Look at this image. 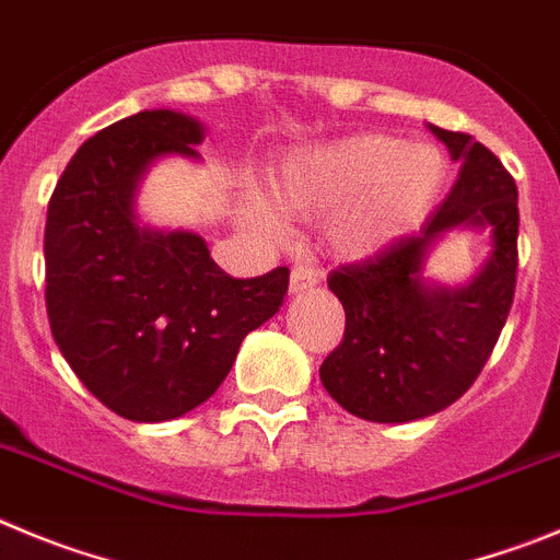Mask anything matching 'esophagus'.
<instances>
[{
    "label": "esophagus",
    "mask_w": 560,
    "mask_h": 560,
    "mask_svg": "<svg viewBox=\"0 0 560 560\" xmlns=\"http://www.w3.org/2000/svg\"><path fill=\"white\" fill-rule=\"evenodd\" d=\"M317 281H320V270L312 268V265H306V261H301V265H295L290 273V290L292 292L310 290V287H315Z\"/></svg>",
    "instance_id": "esophagus-1"
}]
</instances>
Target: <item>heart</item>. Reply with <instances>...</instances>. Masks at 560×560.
<instances>
[{"label":"heart","mask_w":560,"mask_h":560,"mask_svg":"<svg viewBox=\"0 0 560 560\" xmlns=\"http://www.w3.org/2000/svg\"><path fill=\"white\" fill-rule=\"evenodd\" d=\"M446 175L441 153L410 148L393 136H351L306 150L281 164L270 180L273 198L299 211H331L329 240L349 256L385 248L410 231L438 198ZM254 218L273 225L256 206Z\"/></svg>","instance_id":"b5f03b06"}]
</instances>
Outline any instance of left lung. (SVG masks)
<instances>
[{
	"label": "left lung",
	"instance_id": "obj_1",
	"mask_svg": "<svg viewBox=\"0 0 560 560\" xmlns=\"http://www.w3.org/2000/svg\"><path fill=\"white\" fill-rule=\"evenodd\" d=\"M432 133L460 161L446 200L418 234L329 276L346 331L320 365V382L351 416L380 424L416 421L460 399L500 340L516 292V180L471 133ZM455 224H491L492 259L468 288H427L420 281L425 248Z\"/></svg>",
	"mask_w": 560,
	"mask_h": 560
}]
</instances>
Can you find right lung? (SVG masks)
I'll list each match as a JSON object with an SVG mask.
<instances>
[{
	"label": "right lung",
	"instance_id": "1",
	"mask_svg": "<svg viewBox=\"0 0 560 560\" xmlns=\"http://www.w3.org/2000/svg\"><path fill=\"white\" fill-rule=\"evenodd\" d=\"M200 142L195 119L142 110L80 144L49 198V329L80 382L130 421H170L203 405L290 284L287 268L234 279L198 234L136 225L144 167L164 153L198 155Z\"/></svg>",
	"mask_w": 560,
	"mask_h": 560
}]
</instances>
